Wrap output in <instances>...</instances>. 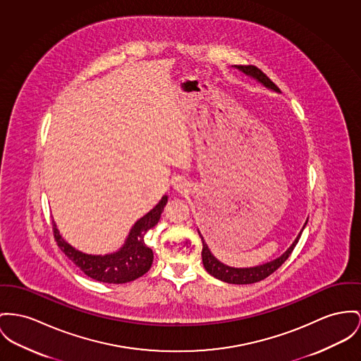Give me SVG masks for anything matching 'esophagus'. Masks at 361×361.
Listing matches in <instances>:
<instances>
[{
	"instance_id": "1",
	"label": "esophagus",
	"mask_w": 361,
	"mask_h": 361,
	"mask_svg": "<svg viewBox=\"0 0 361 361\" xmlns=\"http://www.w3.org/2000/svg\"><path fill=\"white\" fill-rule=\"evenodd\" d=\"M185 186H186V185H185L182 180H176V182L173 183V188H175L178 192H182V190L185 189Z\"/></svg>"
}]
</instances>
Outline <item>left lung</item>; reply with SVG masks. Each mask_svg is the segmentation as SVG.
Wrapping results in <instances>:
<instances>
[{"label":"left lung","instance_id":"8db88e82","mask_svg":"<svg viewBox=\"0 0 361 361\" xmlns=\"http://www.w3.org/2000/svg\"><path fill=\"white\" fill-rule=\"evenodd\" d=\"M234 68L240 70V73L256 79L259 83H262L264 87L272 90V92H276V93H281L279 89L276 87V85L265 75L262 70H259L257 67L255 66H234ZM308 223V219L302 227V230L305 228ZM302 230L300 231V234L297 235V238L294 240V242L290 245V247H288V250L281 255L278 259L272 260V262H268L265 264L257 265V267H249V268H235V267H228V265L223 264L221 262H219L216 257L211 253L207 242L204 240V237L201 235L200 230H198V234L201 237L202 240V264L205 267L207 272L212 276H215L219 281H223L226 283H233V285H250V283H256V282H260L265 279L267 276H269L272 272H275L281 265L283 264L288 259V256L291 255L293 249L295 247L297 242L300 240L301 234H302Z\"/></svg>","mask_w":361,"mask_h":361}]
</instances>
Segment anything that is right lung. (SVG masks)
<instances>
[{"label":"right lung","mask_w":361,"mask_h":361,"mask_svg":"<svg viewBox=\"0 0 361 361\" xmlns=\"http://www.w3.org/2000/svg\"><path fill=\"white\" fill-rule=\"evenodd\" d=\"M167 201L169 197L163 195L152 211L135 221L118 252L104 256L83 253L64 240L53 221L54 240L73 264L92 279L104 283H127L135 281L146 274L153 263V252L145 243V234L159 223Z\"/></svg>","instance_id":"1"}]
</instances>
